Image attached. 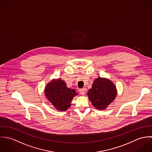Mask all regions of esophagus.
<instances>
[{
    "instance_id": "esophagus-1",
    "label": "esophagus",
    "mask_w": 152,
    "mask_h": 152,
    "mask_svg": "<svg viewBox=\"0 0 152 152\" xmlns=\"http://www.w3.org/2000/svg\"><path fill=\"white\" fill-rule=\"evenodd\" d=\"M86 91H87V89H86V88H83V89H79V92H80V94H81V95H85Z\"/></svg>"
}]
</instances>
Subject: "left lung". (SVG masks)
<instances>
[{"label":"left lung","mask_w":152,"mask_h":152,"mask_svg":"<svg viewBox=\"0 0 152 152\" xmlns=\"http://www.w3.org/2000/svg\"><path fill=\"white\" fill-rule=\"evenodd\" d=\"M87 95L95 108L104 110L115 99L117 89L108 78L98 77L94 81L92 88L88 90Z\"/></svg>","instance_id":"1"}]
</instances>
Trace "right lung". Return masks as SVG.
I'll return each mask as SVG.
<instances>
[{
  "label": "right lung",
  "mask_w": 152,
  "mask_h": 152,
  "mask_svg": "<svg viewBox=\"0 0 152 152\" xmlns=\"http://www.w3.org/2000/svg\"><path fill=\"white\" fill-rule=\"evenodd\" d=\"M44 93L47 99L54 108L60 111H65L71 107L74 97L78 95L74 89L66 87L61 79H53L45 87Z\"/></svg>",
  "instance_id": "add662e5"
}]
</instances>
